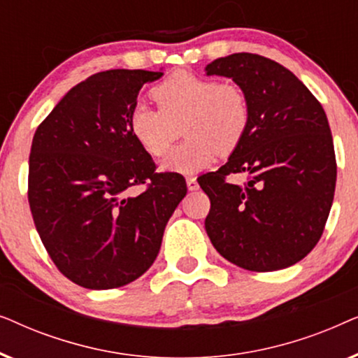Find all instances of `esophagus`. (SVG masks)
Returning <instances> with one entry per match:
<instances>
[{"label": "esophagus", "instance_id": "obj_1", "mask_svg": "<svg viewBox=\"0 0 358 358\" xmlns=\"http://www.w3.org/2000/svg\"><path fill=\"white\" fill-rule=\"evenodd\" d=\"M185 182H187V189L190 190V192H194V190L199 189V182H197V179L194 178V176H189V178H185Z\"/></svg>", "mask_w": 358, "mask_h": 358}]
</instances>
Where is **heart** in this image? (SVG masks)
Instances as JSON below:
<instances>
[{
	"mask_svg": "<svg viewBox=\"0 0 358 358\" xmlns=\"http://www.w3.org/2000/svg\"><path fill=\"white\" fill-rule=\"evenodd\" d=\"M159 109L136 104L129 130L151 156H164L182 124L187 141L161 161V168L192 174L207 168L217 153H231L246 135L251 112L243 90L233 83H217L179 71L153 90Z\"/></svg>",
	"mask_w": 358,
	"mask_h": 358,
	"instance_id": "1",
	"label": "heart"
}]
</instances>
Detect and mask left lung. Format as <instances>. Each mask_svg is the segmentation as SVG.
<instances>
[{"label": "left lung", "mask_w": 358, "mask_h": 358, "mask_svg": "<svg viewBox=\"0 0 358 358\" xmlns=\"http://www.w3.org/2000/svg\"><path fill=\"white\" fill-rule=\"evenodd\" d=\"M231 78L249 102L246 135L215 173L199 178L208 195L205 229L234 266L272 272L301 261L320 241L336 189V155L326 112L290 70L256 53L205 66ZM248 173L244 186L226 180Z\"/></svg>", "instance_id": "obj_1"}]
</instances>
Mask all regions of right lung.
<instances>
[{"label": "right lung", "mask_w": 358, "mask_h": 358, "mask_svg": "<svg viewBox=\"0 0 358 358\" xmlns=\"http://www.w3.org/2000/svg\"><path fill=\"white\" fill-rule=\"evenodd\" d=\"M161 71L109 70L71 87L38 125L29 156V205L63 275L90 290L134 282L158 256L187 194L178 173H155L129 130L145 83ZM149 185L138 196L134 185Z\"/></svg>", "instance_id": "1"}]
</instances>
